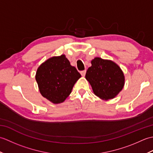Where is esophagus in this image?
Returning a JSON list of instances; mask_svg holds the SVG:
<instances>
[{
	"instance_id": "esophagus-1",
	"label": "esophagus",
	"mask_w": 153,
	"mask_h": 153,
	"mask_svg": "<svg viewBox=\"0 0 153 153\" xmlns=\"http://www.w3.org/2000/svg\"><path fill=\"white\" fill-rule=\"evenodd\" d=\"M80 74H82V76H85V74H86V70H85L81 71H80Z\"/></svg>"
}]
</instances>
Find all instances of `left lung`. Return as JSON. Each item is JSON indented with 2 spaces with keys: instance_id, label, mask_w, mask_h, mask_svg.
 Instances as JSON below:
<instances>
[{
  "instance_id": "obj_1",
  "label": "left lung",
  "mask_w": 153,
  "mask_h": 153,
  "mask_svg": "<svg viewBox=\"0 0 153 153\" xmlns=\"http://www.w3.org/2000/svg\"><path fill=\"white\" fill-rule=\"evenodd\" d=\"M85 78L91 85L95 95L103 100L114 98L123 89V73L114 62L96 57L91 61Z\"/></svg>"
}]
</instances>
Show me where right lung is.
I'll return each instance as SVG.
<instances>
[{"label":"right lung","mask_w":153,"mask_h":153,"mask_svg":"<svg viewBox=\"0 0 153 153\" xmlns=\"http://www.w3.org/2000/svg\"><path fill=\"white\" fill-rule=\"evenodd\" d=\"M81 77L64 54L50 58L38 68L35 79L42 96L54 104L63 102Z\"/></svg>","instance_id":"obj_1"}]
</instances>
